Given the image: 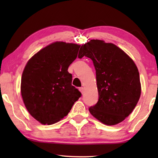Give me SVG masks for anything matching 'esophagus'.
<instances>
[{
  "label": "esophagus",
  "instance_id": "34e87169",
  "mask_svg": "<svg viewBox=\"0 0 158 158\" xmlns=\"http://www.w3.org/2000/svg\"><path fill=\"white\" fill-rule=\"evenodd\" d=\"M79 91L81 92L82 94H84V92H85L84 88H83V87H81V88H79Z\"/></svg>",
  "mask_w": 158,
  "mask_h": 158
}]
</instances>
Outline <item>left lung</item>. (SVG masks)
<instances>
[{"label":"left lung","mask_w":158,"mask_h":158,"mask_svg":"<svg viewBox=\"0 0 158 158\" xmlns=\"http://www.w3.org/2000/svg\"><path fill=\"white\" fill-rule=\"evenodd\" d=\"M83 56L92 60L98 91V101L89 111L106 125L122 122L135 108L141 93L135 63L115 45L98 39L81 47L78 58Z\"/></svg>","instance_id":"left-lung-1"}]
</instances>
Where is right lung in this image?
I'll use <instances>...</instances> for the list:
<instances>
[{
  "instance_id": "obj_1",
  "label": "right lung",
  "mask_w": 158,
  "mask_h": 158,
  "mask_svg": "<svg viewBox=\"0 0 158 158\" xmlns=\"http://www.w3.org/2000/svg\"><path fill=\"white\" fill-rule=\"evenodd\" d=\"M80 48L57 41L41 49L26 64L21 93L26 109L42 124L51 125L68 115L81 93L72 85L69 66Z\"/></svg>"
}]
</instances>
